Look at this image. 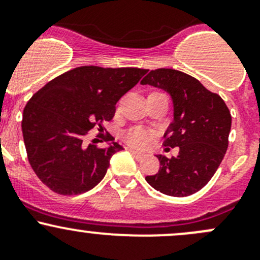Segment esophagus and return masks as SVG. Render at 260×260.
<instances>
[{"label": "esophagus", "mask_w": 260, "mask_h": 260, "mask_svg": "<svg viewBox=\"0 0 260 260\" xmlns=\"http://www.w3.org/2000/svg\"><path fill=\"white\" fill-rule=\"evenodd\" d=\"M127 150H129V151H130V153H131V154H133V155H134V156H135V158H136V159H141V158H143V156H144V154H143V153H139V151L134 150V149H131V148H129V149H127Z\"/></svg>", "instance_id": "obj_1"}]
</instances>
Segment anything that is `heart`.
<instances>
[{
    "label": "heart",
    "mask_w": 260,
    "mask_h": 260,
    "mask_svg": "<svg viewBox=\"0 0 260 260\" xmlns=\"http://www.w3.org/2000/svg\"><path fill=\"white\" fill-rule=\"evenodd\" d=\"M125 143L129 144L133 148L145 149L151 144L154 139V133L150 130H146L141 126L131 127L124 134Z\"/></svg>",
    "instance_id": "1"
}]
</instances>
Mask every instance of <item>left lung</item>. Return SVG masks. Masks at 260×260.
<instances>
[{
    "mask_svg": "<svg viewBox=\"0 0 260 260\" xmlns=\"http://www.w3.org/2000/svg\"><path fill=\"white\" fill-rule=\"evenodd\" d=\"M140 83L171 93L174 120L164 134L163 145L179 146L177 156L156 155L160 168L154 176H146V182L168 196L196 193L214 177L228 150L231 129L228 106L199 79L176 69L150 71Z\"/></svg>",
    "mask_w": 260,
    "mask_h": 260,
    "instance_id": "8db88e82",
    "label": "left lung"
}]
</instances>
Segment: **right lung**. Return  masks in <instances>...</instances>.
<instances>
[{
  "mask_svg": "<svg viewBox=\"0 0 260 260\" xmlns=\"http://www.w3.org/2000/svg\"><path fill=\"white\" fill-rule=\"evenodd\" d=\"M146 73L144 68L78 67L55 77L30 99L22 114L27 159L38 178L58 194L84 193L101 182L110 159L122 146L102 131L114 119L116 104ZM99 143V140H97Z\"/></svg>",
  "mask_w": 260,
  "mask_h": 260,
  "instance_id": "1",
  "label": "right lung"
}]
</instances>
